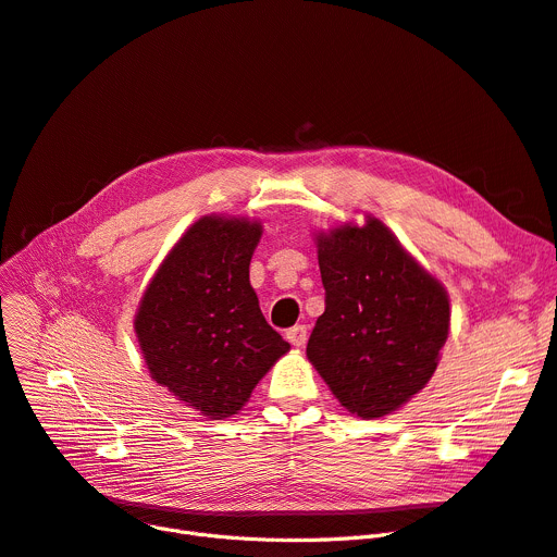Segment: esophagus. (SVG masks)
<instances>
[{
  "label": "esophagus",
  "mask_w": 557,
  "mask_h": 557,
  "mask_svg": "<svg viewBox=\"0 0 557 557\" xmlns=\"http://www.w3.org/2000/svg\"><path fill=\"white\" fill-rule=\"evenodd\" d=\"M286 341L294 345V347H302L305 343H307V327L305 325H296V327H290L288 332H286Z\"/></svg>",
  "instance_id": "34e87169"
}]
</instances>
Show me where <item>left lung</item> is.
Segmentation results:
<instances>
[{"instance_id": "obj_1", "label": "left lung", "mask_w": 557, "mask_h": 557, "mask_svg": "<svg viewBox=\"0 0 557 557\" xmlns=\"http://www.w3.org/2000/svg\"><path fill=\"white\" fill-rule=\"evenodd\" d=\"M325 311L307 357L349 413L374 420L411 401L449 336V296L382 221L315 232Z\"/></svg>"}]
</instances>
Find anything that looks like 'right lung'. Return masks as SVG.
Wrapping results in <instances>:
<instances>
[{"mask_svg":"<svg viewBox=\"0 0 557 557\" xmlns=\"http://www.w3.org/2000/svg\"><path fill=\"white\" fill-rule=\"evenodd\" d=\"M261 232L255 219L200 216L166 252L135 311L151 379L210 420L237 416L290 349L250 286Z\"/></svg>","mask_w":557,"mask_h":557,"instance_id":"1","label":"right lung"}]
</instances>
